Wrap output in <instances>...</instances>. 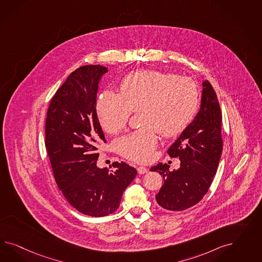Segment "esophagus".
<instances>
[{"instance_id": "obj_1", "label": "esophagus", "mask_w": 262, "mask_h": 262, "mask_svg": "<svg viewBox=\"0 0 262 262\" xmlns=\"http://www.w3.org/2000/svg\"><path fill=\"white\" fill-rule=\"evenodd\" d=\"M137 172H138L139 174H146L148 172V169L144 166L137 167Z\"/></svg>"}]
</instances>
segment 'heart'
<instances>
[{
	"label": "heart",
	"mask_w": 262,
	"mask_h": 262,
	"mask_svg": "<svg viewBox=\"0 0 262 262\" xmlns=\"http://www.w3.org/2000/svg\"><path fill=\"white\" fill-rule=\"evenodd\" d=\"M200 92L193 79L174 73L144 70L122 80L120 93L104 90L96 103L103 130L117 135L127 126L132 112H138L141 128L120 138L121 156L138 163L151 160L158 146L157 132L174 137L187 127L198 111Z\"/></svg>",
	"instance_id": "heart-1"
}]
</instances>
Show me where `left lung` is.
<instances>
[{"mask_svg": "<svg viewBox=\"0 0 262 262\" xmlns=\"http://www.w3.org/2000/svg\"><path fill=\"white\" fill-rule=\"evenodd\" d=\"M203 86L198 114L167 151L181 159V167L173 172L166 163L151 168L163 177L156 200L166 210L182 211L198 204L211 185L222 155L221 108L210 82L204 81Z\"/></svg>", "mask_w": 262, "mask_h": 262, "instance_id": "1", "label": "left lung"}]
</instances>
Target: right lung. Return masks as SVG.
<instances>
[{
    "instance_id": "add662e5",
    "label": "right lung",
    "mask_w": 262,
    "mask_h": 262,
    "mask_svg": "<svg viewBox=\"0 0 262 262\" xmlns=\"http://www.w3.org/2000/svg\"><path fill=\"white\" fill-rule=\"evenodd\" d=\"M106 72L101 65L72 72L52 98L45 124V146L58 188L73 207L92 217L113 213L137 174L125 162H114L115 172L97 167L98 146L106 140L96 99Z\"/></svg>"
}]
</instances>
